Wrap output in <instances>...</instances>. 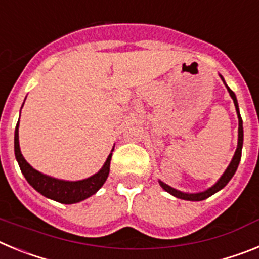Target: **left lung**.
Wrapping results in <instances>:
<instances>
[{
  "mask_svg": "<svg viewBox=\"0 0 259 259\" xmlns=\"http://www.w3.org/2000/svg\"><path fill=\"white\" fill-rule=\"evenodd\" d=\"M222 80H223V77H222ZM223 83H224V80H223ZM227 89H228V92H230V96L232 97L233 104H235V107H236L237 116H239V143H237V149H236V152H235V155H233L232 161H231L230 166L227 167L226 172H224L223 175H222L221 179L218 180V183H217L215 185H212L211 188H209L207 191L201 192V193H184V192L176 191V189L171 188V187H168V185L164 184V183L159 182V184L162 185V188H163L166 192H168V193L172 194V196H175V197L182 198V200H188V201L206 200L207 197H210V196H212V194L217 193L218 191H221L223 187H226V185H227V183L232 179V176L235 175V172H236L237 167H239V163H240V159H241V149H242V140H244V131H242V119H241V115H240L236 96H235V93H233L232 91L228 88V87H227Z\"/></svg>",
  "mask_w": 259,
  "mask_h": 259,
  "instance_id": "1",
  "label": "left lung"
}]
</instances>
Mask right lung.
Segmentation results:
<instances>
[{"label": "right lung", "instance_id": "add662e5", "mask_svg": "<svg viewBox=\"0 0 259 259\" xmlns=\"http://www.w3.org/2000/svg\"><path fill=\"white\" fill-rule=\"evenodd\" d=\"M18 127H19V120L15 127V136H14V149H15V157L19 163L20 171L23 172L27 182L33 187L37 192H40L42 196L61 203H75L85 200L95 194L98 189L101 188L104 183L106 182L107 175L110 171V161H111V154L107 157L104 167L98 171L96 175L91 176L88 179L80 180V182H65V180H58L54 178L44 175L35 170L28 162L24 159V157L20 153L19 148V135H18Z\"/></svg>", "mask_w": 259, "mask_h": 259}]
</instances>
